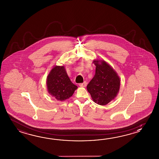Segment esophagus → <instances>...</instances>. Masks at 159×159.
<instances>
[{
    "label": "esophagus",
    "mask_w": 159,
    "mask_h": 159,
    "mask_svg": "<svg viewBox=\"0 0 159 159\" xmlns=\"http://www.w3.org/2000/svg\"><path fill=\"white\" fill-rule=\"evenodd\" d=\"M86 84H87V83H86V82H85L84 81L83 83H81V84H79V86H81V87H85L86 86Z\"/></svg>",
    "instance_id": "1"
}]
</instances>
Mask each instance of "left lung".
I'll return each instance as SVG.
<instances>
[{
  "label": "left lung",
  "instance_id": "1",
  "mask_svg": "<svg viewBox=\"0 0 159 159\" xmlns=\"http://www.w3.org/2000/svg\"><path fill=\"white\" fill-rule=\"evenodd\" d=\"M93 62L96 66L95 74L87 85V90L95 103L102 106L107 105L118 93L120 78L105 61L94 60Z\"/></svg>",
  "mask_w": 159,
  "mask_h": 159
}]
</instances>
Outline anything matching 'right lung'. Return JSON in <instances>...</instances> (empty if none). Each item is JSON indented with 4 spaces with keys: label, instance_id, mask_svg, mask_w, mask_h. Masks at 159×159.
Here are the masks:
<instances>
[{
    "label": "right lung",
    "instance_id": "add662e5",
    "mask_svg": "<svg viewBox=\"0 0 159 159\" xmlns=\"http://www.w3.org/2000/svg\"><path fill=\"white\" fill-rule=\"evenodd\" d=\"M48 92L58 101H64L73 94L77 86L71 82L64 66H55L47 81Z\"/></svg>",
    "mask_w": 159,
    "mask_h": 159
}]
</instances>
